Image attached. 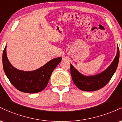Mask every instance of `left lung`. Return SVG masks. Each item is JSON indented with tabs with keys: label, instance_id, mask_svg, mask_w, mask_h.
Listing matches in <instances>:
<instances>
[{
	"label": "left lung",
	"instance_id": "1",
	"mask_svg": "<svg viewBox=\"0 0 122 122\" xmlns=\"http://www.w3.org/2000/svg\"><path fill=\"white\" fill-rule=\"evenodd\" d=\"M119 60V49L117 46V56L107 69L94 76H86L81 74L71 64V74L73 81L78 88L84 91H95L101 89L110 81L115 72Z\"/></svg>",
	"mask_w": 122,
	"mask_h": 122
}]
</instances>
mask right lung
I'll list each match as a JSON object with an SVG mask.
<instances>
[{
    "instance_id": "add662e5",
    "label": "right lung",
    "mask_w": 122,
    "mask_h": 122,
    "mask_svg": "<svg viewBox=\"0 0 122 122\" xmlns=\"http://www.w3.org/2000/svg\"><path fill=\"white\" fill-rule=\"evenodd\" d=\"M2 59L4 71L12 85L22 92L34 93L42 91L46 87L53 71L61 62L62 58H54L35 71H20L12 66L9 62L5 46Z\"/></svg>"
}]
</instances>
